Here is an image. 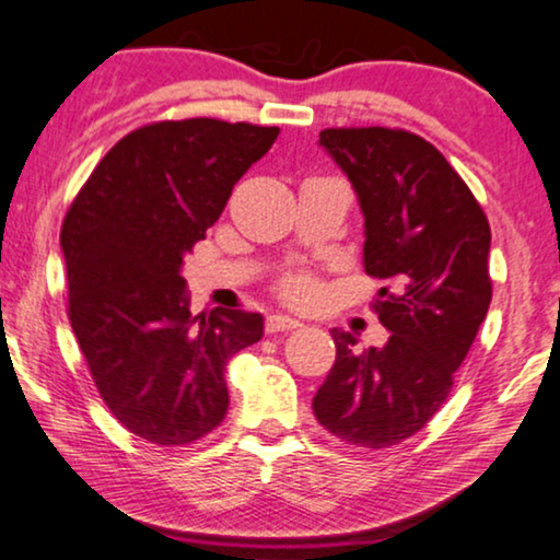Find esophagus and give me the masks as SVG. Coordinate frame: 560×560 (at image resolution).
I'll return each mask as SVG.
<instances>
[{
    "mask_svg": "<svg viewBox=\"0 0 560 560\" xmlns=\"http://www.w3.org/2000/svg\"><path fill=\"white\" fill-rule=\"evenodd\" d=\"M296 327H302V319L289 317V314H271V317L266 319V329H269V332H289V329Z\"/></svg>",
    "mask_w": 560,
    "mask_h": 560,
    "instance_id": "obj_1",
    "label": "esophagus"
}]
</instances>
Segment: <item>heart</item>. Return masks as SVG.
I'll list each match as a JSON object with an SVG mask.
<instances>
[{"mask_svg":"<svg viewBox=\"0 0 560 560\" xmlns=\"http://www.w3.org/2000/svg\"><path fill=\"white\" fill-rule=\"evenodd\" d=\"M289 294L294 299H306L314 294V283L310 279H291L289 281Z\"/></svg>","mask_w":560,"mask_h":560,"instance_id":"obj_1","label":"heart"}]
</instances>
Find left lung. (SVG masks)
I'll use <instances>...</instances> for the list:
<instances>
[{
	"label": "left lung",
	"instance_id": "left-lung-1",
	"mask_svg": "<svg viewBox=\"0 0 560 560\" xmlns=\"http://www.w3.org/2000/svg\"><path fill=\"white\" fill-rule=\"evenodd\" d=\"M319 147L358 195L362 266L385 281L375 312L390 337L383 348L355 350L350 332L329 329L337 358L312 408L345 444L385 448L444 406L487 317L490 223L444 154L416 133L325 129Z\"/></svg>",
	"mask_w": 560,
	"mask_h": 560
}]
</instances>
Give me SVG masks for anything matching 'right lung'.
<instances>
[{"label":"right lung","mask_w":560,"mask_h":560,"mask_svg":"<svg viewBox=\"0 0 560 560\" xmlns=\"http://www.w3.org/2000/svg\"><path fill=\"white\" fill-rule=\"evenodd\" d=\"M277 137L218 119L144 126L98 162L62 223L70 327L108 411L152 444L220 427L228 360L264 337L256 312L195 317L183 266Z\"/></svg>","instance_id":"right-lung-1"}]
</instances>
